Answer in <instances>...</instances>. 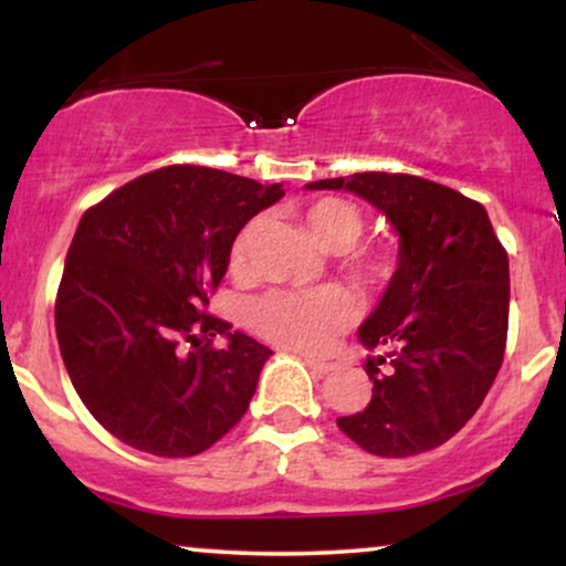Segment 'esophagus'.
I'll use <instances>...</instances> for the list:
<instances>
[{
    "mask_svg": "<svg viewBox=\"0 0 566 566\" xmlns=\"http://www.w3.org/2000/svg\"><path fill=\"white\" fill-rule=\"evenodd\" d=\"M306 366L312 368L314 376H327V374H332V370H335L332 363H322V360H314V358H306Z\"/></svg>",
    "mask_w": 566,
    "mask_h": 566,
    "instance_id": "obj_1",
    "label": "esophagus"
}]
</instances>
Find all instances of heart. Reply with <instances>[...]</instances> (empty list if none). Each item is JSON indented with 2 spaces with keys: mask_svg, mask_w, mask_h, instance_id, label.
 Segmentation results:
<instances>
[{
  "mask_svg": "<svg viewBox=\"0 0 566 566\" xmlns=\"http://www.w3.org/2000/svg\"><path fill=\"white\" fill-rule=\"evenodd\" d=\"M306 227L322 247L337 252V268L360 293H378L391 283L399 270L397 252L389 247H360L363 213L350 200L324 196L301 208ZM258 219L244 221L229 244L231 275L252 273V244L258 234ZM358 306L350 293L337 285H322L312 291H270L250 301L247 324L268 343L304 355H327L350 329Z\"/></svg>",
  "mask_w": 566,
  "mask_h": 566,
  "instance_id": "heart-1",
  "label": "heart"
}]
</instances>
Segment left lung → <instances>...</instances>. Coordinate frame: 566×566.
<instances>
[{"label":"left lung","mask_w":566,"mask_h":566,"mask_svg":"<svg viewBox=\"0 0 566 566\" xmlns=\"http://www.w3.org/2000/svg\"><path fill=\"white\" fill-rule=\"evenodd\" d=\"M350 190L386 213L401 237L399 270L358 337L389 355L363 363L374 394L337 428L374 455L407 459L467 424L505 358L507 252L484 206L401 172H358L306 185Z\"/></svg>","instance_id":"left-lung-1"}]
</instances>
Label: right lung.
Instances as JSON below:
<instances>
[{
  "instance_id": "add662e5",
  "label": "right lung",
  "mask_w": 566,
  "mask_h": 566,
  "mask_svg": "<svg viewBox=\"0 0 566 566\" xmlns=\"http://www.w3.org/2000/svg\"><path fill=\"white\" fill-rule=\"evenodd\" d=\"M281 196V185L169 165L84 211L56 293V337L76 394L111 436L188 459L242 420L270 347L206 306L239 227ZM216 336L230 345L216 348Z\"/></svg>"
}]
</instances>
